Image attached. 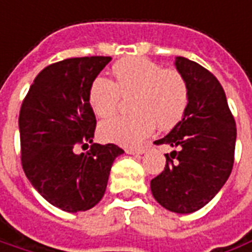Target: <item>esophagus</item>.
Returning a JSON list of instances; mask_svg holds the SVG:
<instances>
[{"label": "esophagus", "mask_w": 252, "mask_h": 252, "mask_svg": "<svg viewBox=\"0 0 252 252\" xmlns=\"http://www.w3.org/2000/svg\"><path fill=\"white\" fill-rule=\"evenodd\" d=\"M126 153H127V154H144L145 153V148L126 149Z\"/></svg>", "instance_id": "1"}]
</instances>
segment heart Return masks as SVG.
<instances>
[{
    "mask_svg": "<svg viewBox=\"0 0 252 252\" xmlns=\"http://www.w3.org/2000/svg\"><path fill=\"white\" fill-rule=\"evenodd\" d=\"M115 82L96 76L88 88V103L99 117H110L122 96H133V114L115 117L99 126L102 139L121 146H137L156 127L169 130L179 124L188 106V84L174 69L144 58L122 59L113 65Z\"/></svg>",
    "mask_w": 252,
    "mask_h": 252,
    "instance_id": "heart-1",
    "label": "heart"
}]
</instances>
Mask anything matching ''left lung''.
Segmentation results:
<instances>
[{"label":"left lung","mask_w":252,"mask_h":252,"mask_svg":"<svg viewBox=\"0 0 252 252\" xmlns=\"http://www.w3.org/2000/svg\"><path fill=\"white\" fill-rule=\"evenodd\" d=\"M174 67L188 84L183 118L156 144L173 148L162 173L150 181L154 199L176 214H192L218 194L234 166L236 126L225 93L208 69L183 56Z\"/></svg>","instance_id":"left-lung-1"}]
</instances>
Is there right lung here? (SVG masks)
Masks as SVG:
<instances>
[{"mask_svg":"<svg viewBox=\"0 0 252 252\" xmlns=\"http://www.w3.org/2000/svg\"><path fill=\"white\" fill-rule=\"evenodd\" d=\"M111 58L65 59L45 67L33 80L20 110L21 164L33 188L65 212L87 211L102 200L117 145L93 143L96 119L88 88Z\"/></svg>","mask_w":252,"mask_h":252,"instance_id":"1","label":"right lung"}]
</instances>
